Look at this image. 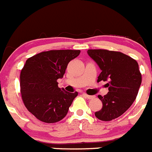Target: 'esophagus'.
<instances>
[{
	"label": "esophagus",
	"instance_id": "1",
	"mask_svg": "<svg viewBox=\"0 0 152 152\" xmlns=\"http://www.w3.org/2000/svg\"><path fill=\"white\" fill-rule=\"evenodd\" d=\"M84 96H85L86 98H88V99H94V98L95 97V96H91V95H88V94H84Z\"/></svg>",
	"mask_w": 152,
	"mask_h": 152
}]
</instances>
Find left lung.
I'll return each instance as SVG.
<instances>
[{
    "label": "left lung",
    "mask_w": 152,
    "mask_h": 152,
    "mask_svg": "<svg viewBox=\"0 0 152 152\" xmlns=\"http://www.w3.org/2000/svg\"><path fill=\"white\" fill-rule=\"evenodd\" d=\"M88 54L101 70L97 81H107L109 90L107 94L98 96L103 107L95 116L102 121H111L123 115L135 101L142 83L139 64L120 52L89 49Z\"/></svg>",
    "instance_id": "left-lung-1"
}]
</instances>
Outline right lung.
I'll return each mask as SVG.
<instances>
[{
    "label": "right lung",
    "instance_id": "right-lung-1",
    "mask_svg": "<svg viewBox=\"0 0 152 152\" xmlns=\"http://www.w3.org/2000/svg\"><path fill=\"white\" fill-rule=\"evenodd\" d=\"M80 50H50L29 58L21 70L20 93L24 105L40 121L54 123L68 113L77 92L59 88L57 80Z\"/></svg>",
    "mask_w": 152,
    "mask_h": 152
}]
</instances>
